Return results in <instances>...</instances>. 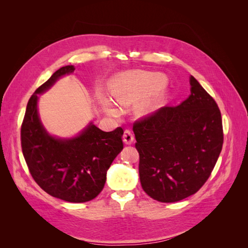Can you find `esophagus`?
<instances>
[{
  "instance_id": "esophagus-1",
  "label": "esophagus",
  "mask_w": 248,
  "mask_h": 248,
  "mask_svg": "<svg viewBox=\"0 0 248 248\" xmlns=\"http://www.w3.org/2000/svg\"><path fill=\"white\" fill-rule=\"evenodd\" d=\"M134 137H133V133L130 130H125L124 134H123V141L125 142L126 145H131L133 142Z\"/></svg>"
}]
</instances>
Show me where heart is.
Wrapping results in <instances>:
<instances>
[{"label":"heart","instance_id":"b5f03b06","mask_svg":"<svg viewBox=\"0 0 248 248\" xmlns=\"http://www.w3.org/2000/svg\"><path fill=\"white\" fill-rule=\"evenodd\" d=\"M167 84V78L159 72H150L142 70L127 71L119 74L110 81V93L114 100L123 107H128L146 97L152 95ZM160 91V90H159ZM162 94L157 93L151 98L142 100L137 107L140 116H147L158 108ZM100 100L107 107L110 115L118 116L119 111L111 107L106 97L100 96Z\"/></svg>","mask_w":248,"mask_h":248}]
</instances>
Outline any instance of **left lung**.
<instances>
[{"label": "left lung", "instance_id": "8db88e82", "mask_svg": "<svg viewBox=\"0 0 248 248\" xmlns=\"http://www.w3.org/2000/svg\"><path fill=\"white\" fill-rule=\"evenodd\" d=\"M190 95L133 124L142 189L161 202L196 193L205 184L223 144L222 120L215 100L192 76Z\"/></svg>", "mask_w": 248, "mask_h": 248}]
</instances>
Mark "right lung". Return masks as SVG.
Wrapping results in <instances>:
<instances>
[{"mask_svg":"<svg viewBox=\"0 0 248 248\" xmlns=\"http://www.w3.org/2000/svg\"><path fill=\"white\" fill-rule=\"evenodd\" d=\"M74 66L57 70L30 98L21 124V149L30 172L51 197L70 202L95 199L103 189L107 171L123 149V129L106 132L92 122L71 139L52 137L44 128L37 109L42 94Z\"/></svg>","mask_w":248,"mask_h":248,"instance_id":"right-lung-1","label":"right lung"}]
</instances>
